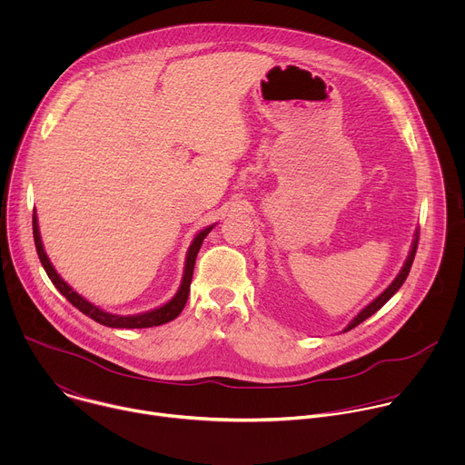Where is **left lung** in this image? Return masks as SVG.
<instances>
[{
  "mask_svg": "<svg viewBox=\"0 0 465 465\" xmlns=\"http://www.w3.org/2000/svg\"><path fill=\"white\" fill-rule=\"evenodd\" d=\"M418 239H420V232H416V237H414V241H412V248H411V252H409V257H407V261H405V264H403L401 272L397 274L395 280H393L371 303H368V305L348 323V327H344V333H346V331L357 327L361 322H364V320L370 318L371 314H375L397 291L401 289V285L405 283V280H407V276H409V272H411V269H412V261H414V255H416V250H418Z\"/></svg>",
  "mask_w": 465,
  "mask_h": 465,
  "instance_id": "left-lung-1",
  "label": "left lung"
}]
</instances>
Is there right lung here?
I'll use <instances>...</instances> for the list:
<instances>
[{"label": "right lung", "instance_id": "add662e5", "mask_svg": "<svg viewBox=\"0 0 465 465\" xmlns=\"http://www.w3.org/2000/svg\"><path fill=\"white\" fill-rule=\"evenodd\" d=\"M213 226H208L204 230L198 232L187 250V257H185V267H183V276H182V283L176 291V294L167 302L163 303L162 307L158 309H153V311H147V312H140V314H130V316H121V314H112V312H106L103 309H99L97 305L90 303L86 298H83L79 292H75L68 283H65L54 271V267L51 264L45 250H44V244H42V237H40V230H38V219H36V213H33V235H35V244H36V252H38V257H40V262L44 271L47 272L49 280L53 282V285L58 289V292L68 300L74 307H77L83 314L90 316L92 320L106 325V327H121V329H143V327H154V325H162V323H167L171 320H174L182 309L185 307V302H187V296H189V285H191V280H193V269H194V261H196V253L198 250H201L203 246V241L206 239V235L212 232Z\"/></svg>", "mask_w": 465, "mask_h": 465}]
</instances>
